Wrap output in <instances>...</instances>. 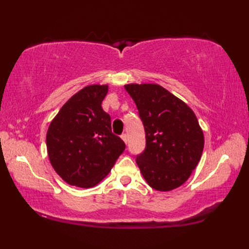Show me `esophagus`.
<instances>
[{"label": "esophagus", "instance_id": "esophagus-1", "mask_svg": "<svg viewBox=\"0 0 249 249\" xmlns=\"http://www.w3.org/2000/svg\"><path fill=\"white\" fill-rule=\"evenodd\" d=\"M121 138H122V140H123L125 143H127V135L126 134H122L121 135Z\"/></svg>", "mask_w": 249, "mask_h": 249}]
</instances>
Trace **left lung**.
I'll list each match as a JSON object with an SVG mask.
<instances>
[{"label": "left lung", "mask_w": 249, "mask_h": 249, "mask_svg": "<svg viewBox=\"0 0 249 249\" xmlns=\"http://www.w3.org/2000/svg\"><path fill=\"white\" fill-rule=\"evenodd\" d=\"M145 131V149L136 156L152 188L169 192L187 181L204 146L203 131L194 111L154 83L126 84Z\"/></svg>", "instance_id": "8db88e82"}]
</instances>
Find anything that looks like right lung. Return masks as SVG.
Masks as SVG:
<instances>
[{"label":"right lung","instance_id":"obj_1","mask_svg":"<svg viewBox=\"0 0 249 249\" xmlns=\"http://www.w3.org/2000/svg\"><path fill=\"white\" fill-rule=\"evenodd\" d=\"M108 86L93 84L71 96L47 131V151L55 172L72 186L89 188L110 172L125 150L102 108Z\"/></svg>","mask_w":249,"mask_h":249}]
</instances>
